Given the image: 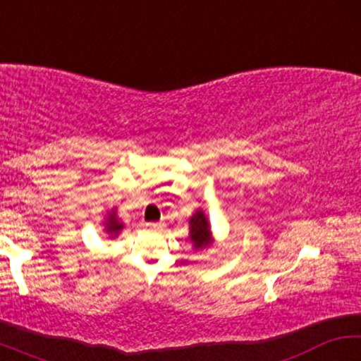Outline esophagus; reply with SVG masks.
I'll use <instances>...</instances> for the list:
<instances>
[{"label": "esophagus", "mask_w": 361, "mask_h": 361, "mask_svg": "<svg viewBox=\"0 0 361 361\" xmlns=\"http://www.w3.org/2000/svg\"><path fill=\"white\" fill-rule=\"evenodd\" d=\"M145 226H146V228H148V229H152V231H159V229L162 228L161 223H146Z\"/></svg>", "instance_id": "obj_1"}]
</instances>
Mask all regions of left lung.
Masks as SVG:
<instances>
[{
	"instance_id": "1",
	"label": "left lung",
	"mask_w": 361,
	"mask_h": 361,
	"mask_svg": "<svg viewBox=\"0 0 361 361\" xmlns=\"http://www.w3.org/2000/svg\"><path fill=\"white\" fill-rule=\"evenodd\" d=\"M191 242L194 243V248H205L210 243V231H209V221L202 212H197L192 215L191 221Z\"/></svg>"
}]
</instances>
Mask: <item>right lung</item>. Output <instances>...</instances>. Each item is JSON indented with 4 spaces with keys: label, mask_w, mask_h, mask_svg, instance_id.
<instances>
[{
    "label": "right lung",
    "mask_w": 361,
    "mask_h": 361,
    "mask_svg": "<svg viewBox=\"0 0 361 361\" xmlns=\"http://www.w3.org/2000/svg\"><path fill=\"white\" fill-rule=\"evenodd\" d=\"M106 231L111 232V234H118V232L122 229V223L118 221V218H116V213L111 212V215L108 216V223H106ZM114 237V235H113Z\"/></svg>",
    "instance_id": "add662e5"
}]
</instances>
